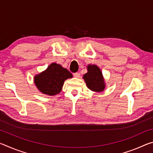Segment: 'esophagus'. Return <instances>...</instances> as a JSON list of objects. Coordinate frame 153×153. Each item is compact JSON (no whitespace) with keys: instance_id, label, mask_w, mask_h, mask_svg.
Wrapping results in <instances>:
<instances>
[{"instance_id":"34e87169","label":"esophagus","mask_w":153,"mask_h":153,"mask_svg":"<svg viewBox=\"0 0 153 153\" xmlns=\"http://www.w3.org/2000/svg\"><path fill=\"white\" fill-rule=\"evenodd\" d=\"M73 75H74V76L75 77H77V78H78V77H80L79 73H75V74H74Z\"/></svg>"}]
</instances>
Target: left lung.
Instances as JSON below:
<instances>
[{
	"mask_svg": "<svg viewBox=\"0 0 153 153\" xmlns=\"http://www.w3.org/2000/svg\"><path fill=\"white\" fill-rule=\"evenodd\" d=\"M83 78L90 90L95 92H102L104 90L105 84L102 72L95 65H89L88 66V72L84 75Z\"/></svg>",
	"mask_w": 153,
	"mask_h": 153,
	"instance_id": "obj_1",
	"label": "left lung"
}]
</instances>
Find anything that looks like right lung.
<instances>
[{
	"mask_svg": "<svg viewBox=\"0 0 153 153\" xmlns=\"http://www.w3.org/2000/svg\"><path fill=\"white\" fill-rule=\"evenodd\" d=\"M72 77V74L60 65L52 63L46 70L35 76L34 82L44 94L55 95L61 91L65 80Z\"/></svg>",
	"mask_w": 153,
	"mask_h": 153,
	"instance_id": "1",
	"label": "right lung"
}]
</instances>
